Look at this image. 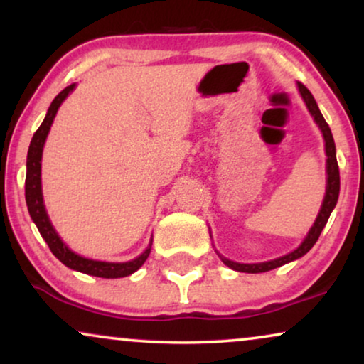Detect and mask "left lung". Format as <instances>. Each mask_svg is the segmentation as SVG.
<instances>
[{
	"label": "left lung",
	"instance_id": "1",
	"mask_svg": "<svg viewBox=\"0 0 364 364\" xmlns=\"http://www.w3.org/2000/svg\"><path fill=\"white\" fill-rule=\"evenodd\" d=\"M298 89H300V94L303 101L306 104L308 111H310L311 116L315 117V122L318 124V127L321 129L323 137H325V151L328 157L326 159L328 181H326V193H325V198H323L320 213H318L315 223H313V227L310 228V232H308L305 240L301 242V245L298 247L296 250L288 253V255H283L280 258H275V260L263 262V263H237V262L228 260V258H223L220 255L222 262L225 263L227 267H230L232 270L243 272V273H263L303 257L306 252H310V248L316 243L318 237H320L321 230L325 228L328 218H330L333 208H335L338 202V196H340V168H338V162H336V147H335V141H333V134L330 131V126H328L325 121V117H323V114L320 112V109H318L315 97L311 96V92L308 91L301 82H298Z\"/></svg>",
	"mask_w": 364,
	"mask_h": 364
}]
</instances>
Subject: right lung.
<instances>
[{"mask_svg": "<svg viewBox=\"0 0 364 364\" xmlns=\"http://www.w3.org/2000/svg\"><path fill=\"white\" fill-rule=\"evenodd\" d=\"M76 84H71L66 89H63L61 92L54 97V101L51 102V106L48 109L46 117L34 136L31 139V144H29V151H28V161H26V182H24V192H26V203H28V210L29 215H31L33 222L36 223L39 233L41 237L46 240L49 250L53 252V255L58 258L59 262H63L64 265L73 268V270L82 272L86 275H92V277H101V278H121V277H127L131 273L137 272L139 268L144 265V262L147 260L149 253H151V247L152 242L149 243V247L146 248V252L142 255H139L137 258H134L131 262H124V263H109V262H97V260H91V258H84L77 253H74L73 250H69L59 235L54 230L51 222H49V217L46 213V208H44V202H43V191H41V157H43V147L44 142H46L48 132L51 129V124L56 117V112L59 106L64 99L68 97V94L73 91Z\"/></svg>", "mask_w": 364, "mask_h": 364, "instance_id": "add662e5", "label": "right lung"}]
</instances>
